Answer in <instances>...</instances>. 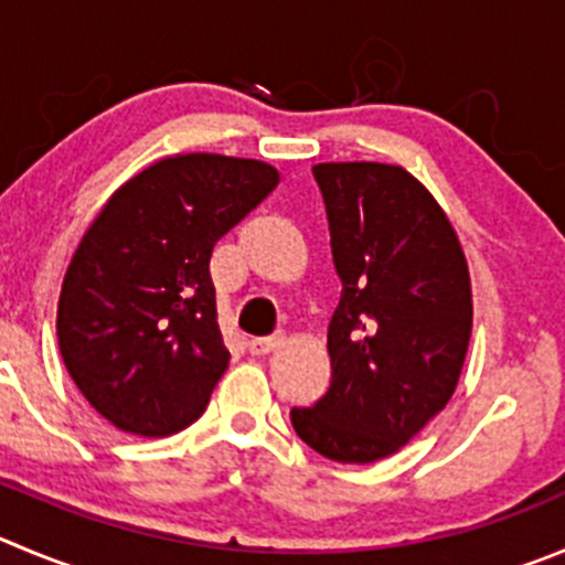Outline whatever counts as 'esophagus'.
I'll use <instances>...</instances> for the list:
<instances>
[{"instance_id": "1", "label": "esophagus", "mask_w": 565, "mask_h": 565, "mask_svg": "<svg viewBox=\"0 0 565 565\" xmlns=\"http://www.w3.org/2000/svg\"><path fill=\"white\" fill-rule=\"evenodd\" d=\"M286 343V332L277 330L274 335H263V338H252L249 341V352L252 354H268L274 352V349H279Z\"/></svg>"}]
</instances>
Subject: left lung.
I'll list each match as a JSON object with an SVG mask.
<instances>
[{"instance_id": "obj_1", "label": "left lung", "mask_w": 565, "mask_h": 565, "mask_svg": "<svg viewBox=\"0 0 565 565\" xmlns=\"http://www.w3.org/2000/svg\"><path fill=\"white\" fill-rule=\"evenodd\" d=\"M341 302L327 330L332 380L294 407L299 438L338 463H374L452 399L471 338L463 246L402 166L319 163Z\"/></svg>"}]
</instances>
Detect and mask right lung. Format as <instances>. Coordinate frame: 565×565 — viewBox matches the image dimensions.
<instances>
[{
    "mask_svg": "<svg viewBox=\"0 0 565 565\" xmlns=\"http://www.w3.org/2000/svg\"><path fill=\"white\" fill-rule=\"evenodd\" d=\"M277 182L260 160L191 152L147 166L107 199L63 277L57 343L113 427L166 438L205 413L230 363L213 246Z\"/></svg>",
    "mask_w": 565,
    "mask_h": 565,
    "instance_id": "obj_1",
    "label": "right lung"
}]
</instances>
